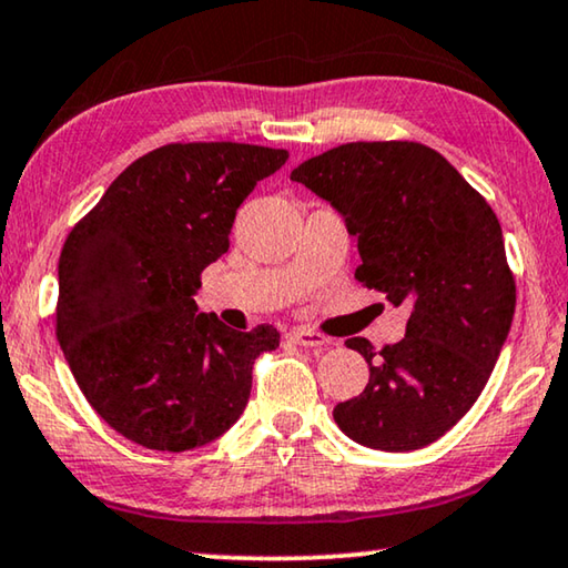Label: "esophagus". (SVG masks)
<instances>
[{"instance_id": "1", "label": "esophagus", "mask_w": 568, "mask_h": 568, "mask_svg": "<svg viewBox=\"0 0 568 568\" xmlns=\"http://www.w3.org/2000/svg\"><path fill=\"white\" fill-rule=\"evenodd\" d=\"M287 336H291V342L306 346V349H321V346L332 344V338H326V336H321L316 332H311V328H306V326L291 328V334H287Z\"/></svg>"}]
</instances>
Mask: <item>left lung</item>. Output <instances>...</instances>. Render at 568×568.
<instances>
[{
  "label": "left lung",
  "instance_id": "1",
  "mask_svg": "<svg viewBox=\"0 0 568 568\" xmlns=\"http://www.w3.org/2000/svg\"><path fill=\"white\" fill-rule=\"evenodd\" d=\"M291 181L332 203L357 236V281L408 306L405 338L375 352L349 338L369 383L334 408L352 442L416 452L485 390L515 313V281L495 211L436 150L349 142L301 163Z\"/></svg>",
  "mask_w": 568,
  "mask_h": 568
}]
</instances>
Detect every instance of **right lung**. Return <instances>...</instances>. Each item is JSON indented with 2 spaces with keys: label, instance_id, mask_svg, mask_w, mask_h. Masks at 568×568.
<instances>
[{
  "label": "right lung",
  "instance_id": "right-lung-1",
  "mask_svg": "<svg viewBox=\"0 0 568 568\" xmlns=\"http://www.w3.org/2000/svg\"><path fill=\"white\" fill-rule=\"evenodd\" d=\"M287 150L165 145L134 160L73 226L58 262V344L81 393L130 442L191 452L242 416L277 328L236 332L193 295L230 250L236 209Z\"/></svg>",
  "mask_w": 568,
  "mask_h": 568
}]
</instances>
